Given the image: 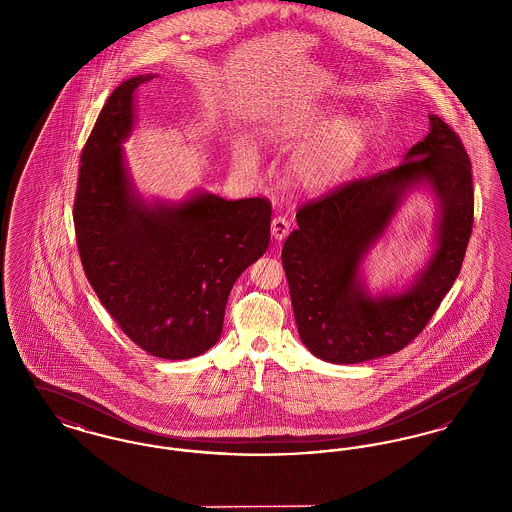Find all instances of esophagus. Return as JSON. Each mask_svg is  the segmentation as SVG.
<instances>
[{"instance_id":"esophagus-1","label":"esophagus","mask_w":512,"mask_h":512,"mask_svg":"<svg viewBox=\"0 0 512 512\" xmlns=\"http://www.w3.org/2000/svg\"><path fill=\"white\" fill-rule=\"evenodd\" d=\"M290 228H292V224H290V220L286 219V217H276V219H272V222H270L272 238L278 240V242L284 240L290 234Z\"/></svg>"}]
</instances>
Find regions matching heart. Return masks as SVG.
I'll list each match as a JSON object with an SVG mask.
<instances>
[{"mask_svg": "<svg viewBox=\"0 0 512 512\" xmlns=\"http://www.w3.org/2000/svg\"><path fill=\"white\" fill-rule=\"evenodd\" d=\"M265 140L274 146H295L286 167L293 188L320 194L349 176L363 159L372 140V128L359 117H338L334 111H318L305 119H293L265 130ZM234 159L247 169L259 165V153L244 138L234 142Z\"/></svg>", "mask_w": 512, "mask_h": 512, "instance_id": "1", "label": "heart"}]
</instances>
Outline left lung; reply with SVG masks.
Returning <instances> with one entry per match:
<instances>
[{"instance_id": "obj_1", "label": "left lung", "mask_w": 512, "mask_h": 512, "mask_svg": "<svg viewBox=\"0 0 512 512\" xmlns=\"http://www.w3.org/2000/svg\"><path fill=\"white\" fill-rule=\"evenodd\" d=\"M428 187L439 203L435 251L403 293L372 296L360 268L400 203ZM282 249L299 338L322 361L355 365L397 353L422 332L463 267L474 219L472 167L461 138L430 115L403 163L345 184L297 211Z\"/></svg>"}]
</instances>
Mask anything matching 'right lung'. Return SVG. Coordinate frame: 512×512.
Wrapping results in <instances>:
<instances>
[{
  "mask_svg": "<svg viewBox=\"0 0 512 512\" xmlns=\"http://www.w3.org/2000/svg\"><path fill=\"white\" fill-rule=\"evenodd\" d=\"M138 74L109 96L80 157L74 230L84 272L122 332L159 359L180 361L219 341L238 276L267 251L268 199L195 192L146 201L126 171Z\"/></svg>",
  "mask_w": 512,
  "mask_h": 512,
  "instance_id": "add662e5",
  "label": "right lung"
}]
</instances>
